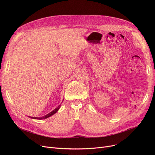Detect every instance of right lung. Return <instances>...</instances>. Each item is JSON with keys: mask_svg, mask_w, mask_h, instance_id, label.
I'll use <instances>...</instances> for the list:
<instances>
[{"mask_svg": "<svg viewBox=\"0 0 155 155\" xmlns=\"http://www.w3.org/2000/svg\"><path fill=\"white\" fill-rule=\"evenodd\" d=\"M60 106H61V105H60L58 107H56V108L55 109H54L53 111H51V112H50L49 114H48L47 115L44 116L43 117H31V116H29V117L30 118L35 119H46V118H48V117H50V116H53V114H54L55 113H56V112H57V111H58V110H59V109H60Z\"/></svg>", "mask_w": 155, "mask_h": 155, "instance_id": "1", "label": "right lung"}]
</instances>
